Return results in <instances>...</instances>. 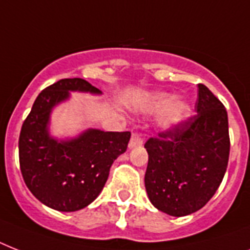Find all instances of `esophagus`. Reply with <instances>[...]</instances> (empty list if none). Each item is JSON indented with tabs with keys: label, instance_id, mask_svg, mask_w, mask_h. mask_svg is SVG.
<instances>
[{
	"label": "esophagus",
	"instance_id": "1",
	"mask_svg": "<svg viewBox=\"0 0 250 250\" xmlns=\"http://www.w3.org/2000/svg\"><path fill=\"white\" fill-rule=\"evenodd\" d=\"M143 144V137H141L140 133H132V136H131V140H129V144L128 146L131 149L132 148H136V146H140Z\"/></svg>",
	"mask_w": 250,
	"mask_h": 250
}]
</instances>
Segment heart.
Instances as JSON below:
<instances>
[{
  "label": "heart",
  "mask_w": 250,
  "mask_h": 250,
  "mask_svg": "<svg viewBox=\"0 0 250 250\" xmlns=\"http://www.w3.org/2000/svg\"><path fill=\"white\" fill-rule=\"evenodd\" d=\"M141 107L149 114H160V125L164 129L176 128L182 122L186 121L189 113V106L182 98H172L165 92L146 94L143 100Z\"/></svg>",
  "instance_id": "1"
}]
</instances>
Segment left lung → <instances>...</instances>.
Here are the masks:
<instances>
[{
  "mask_svg": "<svg viewBox=\"0 0 250 250\" xmlns=\"http://www.w3.org/2000/svg\"><path fill=\"white\" fill-rule=\"evenodd\" d=\"M197 113L174 129L145 143L149 160L145 188L153 205L172 217H184L208 204L221 186L229 156L225 105L198 84Z\"/></svg>",
  "mask_w": 250,
  "mask_h": 250,
  "instance_id": "1",
  "label": "left lung"
}]
</instances>
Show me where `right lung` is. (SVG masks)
Listing matches in <instances>:
<instances>
[{"label":"right lung","mask_w":250,"mask_h":250,"mask_svg":"<svg viewBox=\"0 0 250 250\" xmlns=\"http://www.w3.org/2000/svg\"><path fill=\"white\" fill-rule=\"evenodd\" d=\"M70 90L101 93L80 78L62 79L37 96L19 136V164L25 186L44 205L76 211L96 200L109 178L113 162L125 152L131 132L88 129L58 141L49 136L52 109L70 97Z\"/></svg>","instance_id":"add662e5"}]
</instances>
